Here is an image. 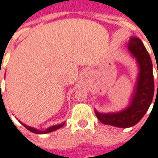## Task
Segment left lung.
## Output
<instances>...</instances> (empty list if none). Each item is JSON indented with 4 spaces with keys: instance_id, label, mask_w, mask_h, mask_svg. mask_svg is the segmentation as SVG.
Masks as SVG:
<instances>
[{
    "instance_id": "obj_1",
    "label": "left lung",
    "mask_w": 158,
    "mask_h": 158,
    "mask_svg": "<svg viewBox=\"0 0 158 158\" xmlns=\"http://www.w3.org/2000/svg\"><path fill=\"white\" fill-rule=\"evenodd\" d=\"M127 48L139 66L136 84L128 106L113 113H100L95 110L97 117L102 123L121 128L136 125L147 112L154 96L152 59L142 41L139 37H131L127 44Z\"/></svg>"
}]
</instances>
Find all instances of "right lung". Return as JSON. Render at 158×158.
I'll return each instance as SVG.
<instances>
[{
  "label": "right lung",
  "mask_w": 158,
  "mask_h": 158,
  "mask_svg": "<svg viewBox=\"0 0 158 158\" xmlns=\"http://www.w3.org/2000/svg\"><path fill=\"white\" fill-rule=\"evenodd\" d=\"M1 74V73H0ZM1 89V88H0ZM21 122V121H20ZM21 124L24 127H25V128L28 129L29 131H31V133H37V134H44V133H50V132H53V131H56V130H57V129L60 128L61 127H63L64 124H65V122H62V123H60V124H58V125H56V126H52V127H49L48 128L45 129L44 131H40V130H38V129H36L34 128V127H29V126L25 125V124H24V123H22Z\"/></svg>",
  "instance_id": "right-lung-1"
}]
</instances>
